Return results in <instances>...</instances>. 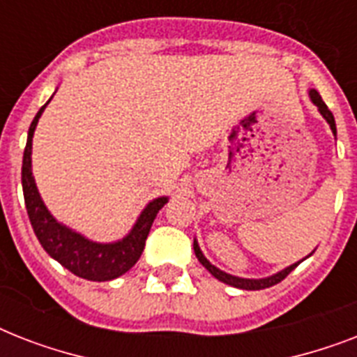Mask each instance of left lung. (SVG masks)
Instances as JSON below:
<instances>
[{
	"label": "left lung",
	"instance_id": "8db88e82",
	"mask_svg": "<svg viewBox=\"0 0 357 357\" xmlns=\"http://www.w3.org/2000/svg\"><path fill=\"white\" fill-rule=\"evenodd\" d=\"M310 100L313 102V105H317L319 113L322 114V119L328 122V126H330V129H332L333 137H337V129H335V119H333L332 111L326 107V103L322 102L321 94H319L315 89H310ZM192 248H195V254H196V257H198V261H200L202 265L206 266L211 276H215L218 282L226 283V285H231V287H237V289H244V291H259V289H266V287H272V285H276V283H280L283 278L287 276L289 272H293L294 268H296V266L302 263V261L307 259V257H310V255L315 252V250H313L310 255H305L304 259L296 261V263H293V265L285 266V268L278 271L276 274H271V276H265V278H238V276H234V274H228V272L220 271L218 266L213 265L211 261L207 259L206 255H204V252H202L200 244H198L196 237H195V243H192Z\"/></svg>",
	"mask_w": 357,
	"mask_h": 357
}]
</instances>
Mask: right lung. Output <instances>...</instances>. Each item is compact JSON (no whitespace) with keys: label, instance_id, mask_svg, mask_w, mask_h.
<instances>
[{"label":"right lung","instance_id":"right-lung-1","mask_svg":"<svg viewBox=\"0 0 357 357\" xmlns=\"http://www.w3.org/2000/svg\"><path fill=\"white\" fill-rule=\"evenodd\" d=\"M52 98L38 109V113L31 122L29 131H27V144L24 150V161H22V189H24V200L31 226L38 243L50 254V257L59 261L72 274L83 280H91V282H111L114 278L126 274L139 261L151 224L155 220L159 209L168 202V196H157L148 202L135 220L133 228L122 238L111 241V243L92 241L53 217L38 192L35 176H33V161H31L36 123L44 113V109L47 107V103L52 102Z\"/></svg>","mask_w":357,"mask_h":357}]
</instances>
